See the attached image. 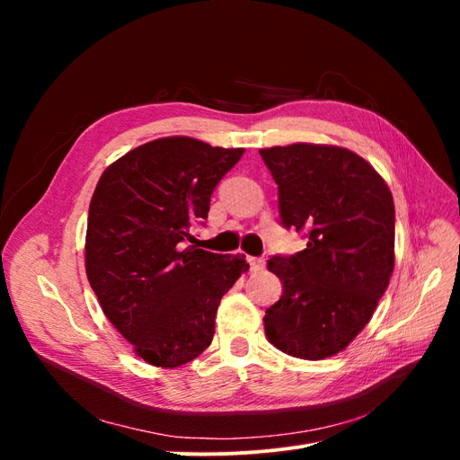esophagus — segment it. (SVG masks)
I'll list each match as a JSON object with an SVG mask.
<instances>
[{
	"label": "esophagus",
	"instance_id": "1",
	"mask_svg": "<svg viewBox=\"0 0 460 460\" xmlns=\"http://www.w3.org/2000/svg\"><path fill=\"white\" fill-rule=\"evenodd\" d=\"M247 262H249V267H252V270H255V272L264 267L262 257H247Z\"/></svg>",
	"mask_w": 460,
	"mask_h": 460
}]
</instances>
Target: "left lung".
<instances>
[{"mask_svg":"<svg viewBox=\"0 0 460 460\" xmlns=\"http://www.w3.org/2000/svg\"><path fill=\"white\" fill-rule=\"evenodd\" d=\"M259 153L278 184L282 225L307 235L303 252L269 259L284 291L264 313V333L291 357H332L368 324L394 272L392 191L345 147L291 144Z\"/></svg>","mask_w":460,"mask_h":460,"instance_id":"8db88e82","label":"left lung"}]
</instances>
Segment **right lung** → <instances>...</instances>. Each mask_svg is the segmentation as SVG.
<instances>
[{"mask_svg":"<svg viewBox=\"0 0 460 460\" xmlns=\"http://www.w3.org/2000/svg\"><path fill=\"white\" fill-rule=\"evenodd\" d=\"M242 155V147L159 137L109 164L95 186L88 280L111 324L153 367H182L211 345L218 303L249 269L243 255L186 245Z\"/></svg>","mask_w":460,"mask_h":460,"instance_id":"right-lung-1","label":"right lung"}]
</instances>
